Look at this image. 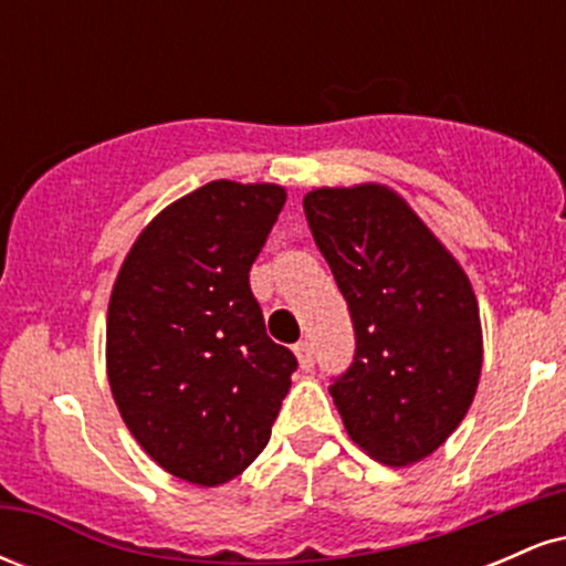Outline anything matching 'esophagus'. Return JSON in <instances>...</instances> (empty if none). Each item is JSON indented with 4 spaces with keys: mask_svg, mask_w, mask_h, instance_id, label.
Returning a JSON list of instances; mask_svg holds the SVG:
<instances>
[{
    "mask_svg": "<svg viewBox=\"0 0 566 566\" xmlns=\"http://www.w3.org/2000/svg\"><path fill=\"white\" fill-rule=\"evenodd\" d=\"M295 354H297V361H301V367L308 373V369H314V346H311L308 340H301L295 346Z\"/></svg>",
    "mask_w": 566,
    "mask_h": 566,
    "instance_id": "34e87169",
    "label": "esophagus"
}]
</instances>
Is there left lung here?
<instances>
[{
  "instance_id": "left-lung-1",
  "label": "left lung",
  "mask_w": 566,
  "mask_h": 566,
  "mask_svg": "<svg viewBox=\"0 0 566 566\" xmlns=\"http://www.w3.org/2000/svg\"><path fill=\"white\" fill-rule=\"evenodd\" d=\"M303 210L354 322V361L329 386L343 426L369 458L418 463L460 426L479 386L469 276L391 188H316Z\"/></svg>"
}]
</instances>
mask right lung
I'll return each instance as SVG.
<instances>
[{
  "mask_svg": "<svg viewBox=\"0 0 566 566\" xmlns=\"http://www.w3.org/2000/svg\"><path fill=\"white\" fill-rule=\"evenodd\" d=\"M284 199L282 186L212 180L161 210L116 276L114 401L143 450L191 484H226L263 452L297 369L250 290Z\"/></svg>",
  "mask_w": 566,
  "mask_h": 566,
  "instance_id": "right-lung-1",
  "label": "right lung"
}]
</instances>
